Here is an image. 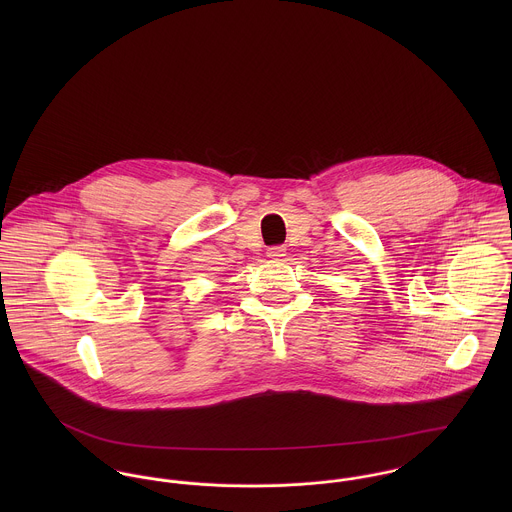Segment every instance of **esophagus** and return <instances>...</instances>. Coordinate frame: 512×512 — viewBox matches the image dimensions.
Masks as SVG:
<instances>
[{
	"label": "esophagus",
	"instance_id": "esophagus-1",
	"mask_svg": "<svg viewBox=\"0 0 512 512\" xmlns=\"http://www.w3.org/2000/svg\"><path fill=\"white\" fill-rule=\"evenodd\" d=\"M284 256H286V246H272V248H268V258L282 260Z\"/></svg>",
	"mask_w": 512,
	"mask_h": 512
}]
</instances>
